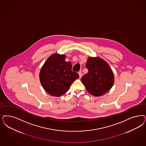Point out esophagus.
<instances>
[{
    "label": "esophagus",
    "instance_id": "obj_1",
    "mask_svg": "<svg viewBox=\"0 0 146 146\" xmlns=\"http://www.w3.org/2000/svg\"><path fill=\"white\" fill-rule=\"evenodd\" d=\"M78 74H79V78H81L82 77V73L80 71V72H79L78 73Z\"/></svg>",
    "mask_w": 146,
    "mask_h": 146
}]
</instances>
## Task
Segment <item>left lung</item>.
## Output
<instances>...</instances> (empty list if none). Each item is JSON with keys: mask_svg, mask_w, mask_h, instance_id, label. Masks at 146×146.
I'll list each match as a JSON object with an SVG mask.
<instances>
[{"mask_svg": "<svg viewBox=\"0 0 146 146\" xmlns=\"http://www.w3.org/2000/svg\"><path fill=\"white\" fill-rule=\"evenodd\" d=\"M86 66L88 72L81 80L87 91L93 96H103L110 91L114 83V76L106 61L98 56L88 58Z\"/></svg>", "mask_w": 146, "mask_h": 146, "instance_id": "left-lung-1", "label": "left lung"}]
</instances>
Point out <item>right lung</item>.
I'll return each instance as SVG.
<instances>
[{"label":"right lung","mask_w":146,"mask_h":146,"mask_svg":"<svg viewBox=\"0 0 146 146\" xmlns=\"http://www.w3.org/2000/svg\"><path fill=\"white\" fill-rule=\"evenodd\" d=\"M65 54L50 55L41 67L39 73L40 83L50 96H60L69 90L72 84L79 78L72 70L70 61L66 62Z\"/></svg>","instance_id":"1"}]
</instances>
